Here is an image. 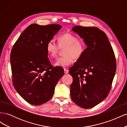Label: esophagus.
Listing matches in <instances>:
<instances>
[{
    "instance_id": "obj_1",
    "label": "esophagus",
    "mask_w": 127,
    "mask_h": 127,
    "mask_svg": "<svg viewBox=\"0 0 127 127\" xmlns=\"http://www.w3.org/2000/svg\"><path fill=\"white\" fill-rule=\"evenodd\" d=\"M68 72V70H67L66 69H64V74H67Z\"/></svg>"
}]
</instances>
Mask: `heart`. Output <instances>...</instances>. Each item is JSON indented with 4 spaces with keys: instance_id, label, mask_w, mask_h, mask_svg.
I'll return each instance as SVG.
<instances>
[{
    "instance_id": "b5f03b06",
    "label": "heart",
    "mask_w": 127,
    "mask_h": 127,
    "mask_svg": "<svg viewBox=\"0 0 127 127\" xmlns=\"http://www.w3.org/2000/svg\"><path fill=\"white\" fill-rule=\"evenodd\" d=\"M58 45L53 40H50L46 45V50L50 58H54L58 52L59 48H64L63 56L57 58L53 64L55 66L66 67L71 64L74 59H77L82 56L85 49L84 42L78 40L74 34L67 33L57 37Z\"/></svg>"
}]
</instances>
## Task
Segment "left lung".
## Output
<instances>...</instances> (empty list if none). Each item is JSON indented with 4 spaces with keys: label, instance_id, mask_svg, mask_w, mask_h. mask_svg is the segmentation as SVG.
Instances as JSON below:
<instances>
[{
    "label": "left lung",
    "instance_id": "1",
    "mask_svg": "<svg viewBox=\"0 0 127 127\" xmlns=\"http://www.w3.org/2000/svg\"><path fill=\"white\" fill-rule=\"evenodd\" d=\"M87 46L83 54L69 68L73 82L72 101L84 109L98 104L108 95L116 71L114 53L105 33L95 27L75 26Z\"/></svg>",
    "mask_w": 127,
    "mask_h": 127
}]
</instances>
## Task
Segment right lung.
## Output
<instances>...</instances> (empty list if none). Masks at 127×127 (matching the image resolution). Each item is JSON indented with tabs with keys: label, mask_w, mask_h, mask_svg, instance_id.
<instances>
[{
	"label": "right lung",
	"mask_w": 127,
	"mask_h": 127,
	"mask_svg": "<svg viewBox=\"0 0 127 127\" xmlns=\"http://www.w3.org/2000/svg\"><path fill=\"white\" fill-rule=\"evenodd\" d=\"M61 26L32 24L23 32L10 53L13 83L21 96L31 104L40 105L50 99L59 80L64 74L60 67H53L46 45Z\"/></svg>",
	"instance_id": "obj_1"
}]
</instances>
